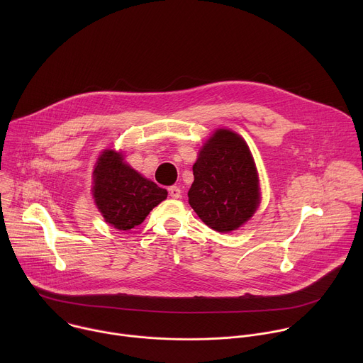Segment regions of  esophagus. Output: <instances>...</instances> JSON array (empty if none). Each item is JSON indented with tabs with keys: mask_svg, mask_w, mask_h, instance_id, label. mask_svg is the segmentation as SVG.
Returning <instances> with one entry per match:
<instances>
[{
	"mask_svg": "<svg viewBox=\"0 0 363 363\" xmlns=\"http://www.w3.org/2000/svg\"><path fill=\"white\" fill-rule=\"evenodd\" d=\"M169 196H172V198H175V199L181 198V188L177 186V185L171 186V188H169Z\"/></svg>",
	"mask_w": 363,
	"mask_h": 363,
	"instance_id": "34e87169",
	"label": "esophagus"
}]
</instances>
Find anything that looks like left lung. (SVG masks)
<instances>
[{"label": "left lung", "instance_id": "8db88e82", "mask_svg": "<svg viewBox=\"0 0 363 363\" xmlns=\"http://www.w3.org/2000/svg\"><path fill=\"white\" fill-rule=\"evenodd\" d=\"M188 201L198 217L218 233L245 224L260 203V185L245 140L230 129H218L203 143L192 167Z\"/></svg>", "mask_w": 363, "mask_h": 363}]
</instances>
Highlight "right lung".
I'll return each mask as SVG.
<instances>
[{
	"mask_svg": "<svg viewBox=\"0 0 363 363\" xmlns=\"http://www.w3.org/2000/svg\"><path fill=\"white\" fill-rule=\"evenodd\" d=\"M93 198L103 218L116 230H130L167 199L168 191L123 161L122 152L103 150L93 171Z\"/></svg>",
	"mask_w": 363,
	"mask_h": 363,
	"instance_id": "1",
	"label": "right lung"
}]
</instances>
